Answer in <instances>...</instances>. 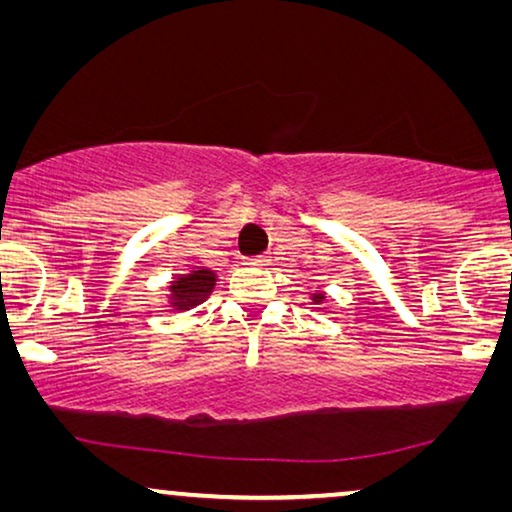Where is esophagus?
Instances as JSON below:
<instances>
[{
	"instance_id": "34e87169",
	"label": "esophagus",
	"mask_w": 512,
	"mask_h": 512,
	"mask_svg": "<svg viewBox=\"0 0 512 512\" xmlns=\"http://www.w3.org/2000/svg\"><path fill=\"white\" fill-rule=\"evenodd\" d=\"M268 261L270 258L268 256H249V258H244V265H254V268H261V265H268Z\"/></svg>"
}]
</instances>
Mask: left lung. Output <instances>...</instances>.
Instances as JSON below:
<instances>
[{
	"label": "left lung",
	"mask_w": 512,
	"mask_h": 512,
	"mask_svg": "<svg viewBox=\"0 0 512 512\" xmlns=\"http://www.w3.org/2000/svg\"><path fill=\"white\" fill-rule=\"evenodd\" d=\"M324 300H326V293H312V303H314V305L324 303Z\"/></svg>",
	"instance_id": "8db88e82"
}]
</instances>
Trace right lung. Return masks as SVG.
Here are the masks:
<instances>
[{
  "mask_svg": "<svg viewBox=\"0 0 512 512\" xmlns=\"http://www.w3.org/2000/svg\"><path fill=\"white\" fill-rule=\"evenodd\" d=\"M214 284H216V272L209 268H195L188 272V275L174 277L170 286H167V289H170L167 307H172V310H179V312L193 310L195 305L205 303L209 293L214 291Z\"/></svg>",
  "mask_w": 512,
  "mask_h": 512,
  "instance_id": "1",
  "label": "right lung"
}]
</instances>
